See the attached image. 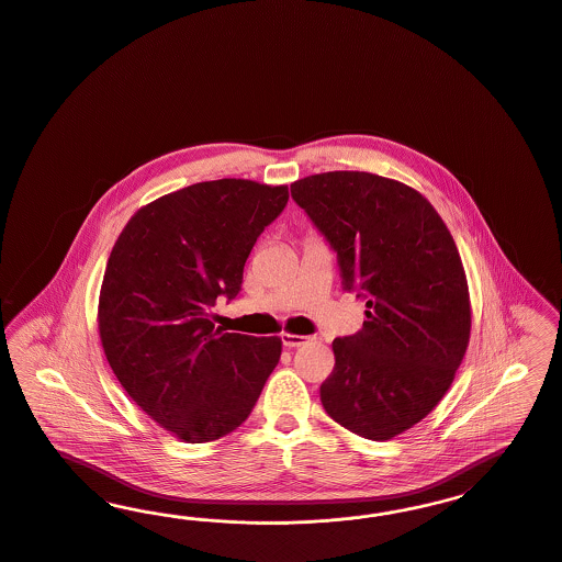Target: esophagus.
Segmentation results:
<instances>
[{
	"mask_svg": "<svg viewBox=\"0 0 562 562\" xmlns=\"http://www.w3.org/2000/svg\"><path fill=\"white\" fill-rule=\"evenodd\" d=\"M305 342H310V337L291 335V333H284V335H282V345H284V347H301V345H305Z\"/></svg>",
	"mask_w": 562,
	"mask_h": 562,
	"instance_id": "esophagus-1",
	"label": "esophagus"
}]
</instances>
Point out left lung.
<instances>
[{
    "label": "left lung",
    "instance_id": "1",
    "mask_svg": "<svg viewBox=\"0 0 562 562\" xmlns=\"http://www.w3.org/2000/svg\"><path fill=\"white\" fill-rule=\"evenodd\" d=\"M337 250L345 291L366 299L360 333L335 338L319 400L340 427L386 441L448 393L471 338V296L448 225L414 188L363 171L291 183Z\"/></svg>",
    "mask_w": 562,
    "mask_h": 562
}]
</instances>
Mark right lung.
<instances>
[{
	"label": "right lung",
	"instance_id": "add662e5",
	"mask_svg": "<svg viewBox=\"0 0 562 562\" xmlns=\"http://www.w3.org/2000/svg\"><path fill=\"white\" fill-rule=\"evenodd\" d=\"M289 186L201 181L142 206L109 257L98 330L127 395L158 427L206 443L240 427L282 340L215 328L217 296L243 286L248 255L284 211Z\"/></svg>",
	"mask_w": 562,
	"mask_h": 562
}]
</instances>
